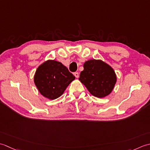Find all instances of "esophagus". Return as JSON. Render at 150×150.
<instances>
[{"label":"esophagus","mask_w":150,"mask_h":150,"mask_svg":"<svg viewBox=\"0 0 150 150\" xmlns=\"http://www.w3.org/2000/svg\"><path fill=\"white\" fill-rule=\"evenodd\" d=\"M74 76H75V77L76 78H78L79 77V73L78 72H74Z\"/></svg>","instance_id":"34e87169"}]
</instances>
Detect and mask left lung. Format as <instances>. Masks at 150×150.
<instances>
[{"label":"left lung","mask_w":150,"mask_h":150,"mask_svg":"<svg viewBox=\"0 0 150 150\" xmlns=\"http://www.w3.org/2000/svg\"><path fill=\"white\" fill-rule=\"evenodd\" d=\"M79 80L93 96L103 98L111 93L117 81L114 70L100 60L91 59L83 65Z\"/></svg>","instance_id":"obj_1"}]
</instances>
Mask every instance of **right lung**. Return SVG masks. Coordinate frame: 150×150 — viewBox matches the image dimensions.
<instances>
[{
  "label": "right lung",
  "instance_id": "right-lung-1",
  "mask_svg": "<svg viewBox=\"0 0 150 150\" xmlns=\"http://www.w3.org/2000/svg\"><path fill=\"white\" fill-rule=\"evenodd\" d=\"M74 79L75 76L62 63L48 60L37 69L34 82L42 96L54 100L62 95Z\"/></svg>",
  "mask_w": 150,
  "mask_h": 150
}]
</instances>
